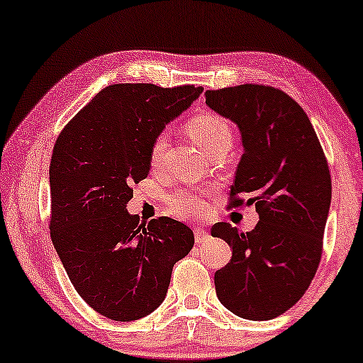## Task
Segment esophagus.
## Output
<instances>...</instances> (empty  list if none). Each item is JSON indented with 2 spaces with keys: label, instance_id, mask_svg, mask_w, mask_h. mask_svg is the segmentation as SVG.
I'll list each match as a JSON object with an SVG mask.
<instances>
[{
  "label": "esophagus",
  "instance_id": "obj_1",
  "mask_svg": "<svg viewBox=\"0 0 363 363\" xmlns=\"http://www.w3.org/2000/svg\"><path fill=\"white\" fill-rule=\"evenodd\" d=\"M194 233H196V242L197 245H205V242H208L210 241V233L207 230H203V228H196V231H194Z\"/></svg>",
  "mask_w": 363,
  "mask_h": 363
}]
</instances>
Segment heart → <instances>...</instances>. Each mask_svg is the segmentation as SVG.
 Returning a JSON list of instances; mask_svg holds the SVG:
<instances>
[{
    "mask_svg": "<svg viewBox=\"0 0 363 363\" xmlns=\"http://www.w3.org/2000/svg\"><path fill=\"white\" fill-rule=\"evenodd\" d=\"M186 132L196 142L205 155L213 156L220 151H228L233 147V130L223 117L215 112H200L192 116L186 122ZM167 147L166 135L155 137L148 150V164L156 169L164 160V151ZM167 203L176 213L191 216L202 215L207 210V205L202 197L187 191H179L167 197Z\"/></svg>",
    "mask_w": 363,
    "mask_h": 363,
    "instance_id": "b5f03b06",
    "label": "heart"
}]
</instances>
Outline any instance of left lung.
Returning <instances> with one entry per match:
<instances>
[{
  "label": "left lung",
  "mask_w": 363,
  "mask_h": 363,
  "mask_svg": "<svg viewBox=\"0 0 363 363\" xmlns=\"http://www.w3.org/2000/svg\"><path fill=\"white\" fill-rule=\"evenodd\" d=\"M205 102L240 127L245 147L228 208L254 203L259 213L247 233L230 223L212 226V236L233 250L215 272L216 296L236 316L272 320L301 298L320 266L331 205L326 155L305 111L282 89H208Z\"/></svg>",
  "instance_id": "left-lung-1"
}]
</instances>
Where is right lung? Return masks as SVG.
Returning <instances> with one entry per match:
<instances>
[{
	"mask_svg": "<svg viewBox=\"0 0 363 363\" xmlns=\"http://www.w3.org/2000/svg\"><path fill=\"white\" fill-rule=\"evenodd\" d=\"M194 84H111L58 135L50 161V236L78 295L99 315L135 321L164 300L194 246L187 225L140 221L125 205L148 176L161 130L202 94Z\"/></svg>",
	"mask_w": 363,
	"mask_h": 363,
	"instance_id": "1",
	"label": "right lung"
}]
</instances>
